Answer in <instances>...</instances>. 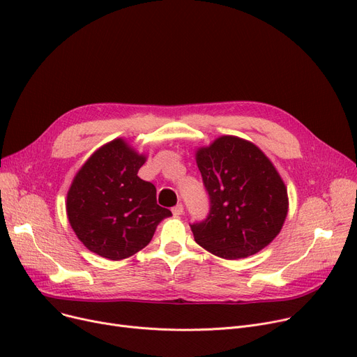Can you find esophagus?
Segmentation results:
<instances>
[{
  "mask_svg": "<svg viewBox=\"0 0 357 357\" xmlns=\"http://www.w3.org/2000/svg\"><path fill=\"white\" fill-rule=\"evenodd\" d=\"M172 213H174V215H181V214H183V206H182V204H176V206L172 208Z\"/></svg>",
  "mask_w": 357,
  "mask_h": 357,
  "instance_id": "1",
  "label": "esophagus"
}]
</instances>
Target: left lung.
Masks as SVG:
<instances>
[{
    "instance_id": "1",
    "label": "left lung",
    "mask_w": 357,
    "mask_h": 357,
    "mask_svg": "<svg viewBox=\"0 0 357 357\" xmlns=\"http://www.w3.org/2000/svg\"><path fill=\"white\" fill-rule=\"evenodd\" d=\"M197 165L210 198L208 215L191 225L198 245L217 257L239 259L257 254L280 234L287 190L255 144L223 135L197 151Z\"/></svg>"
}]
</instances>
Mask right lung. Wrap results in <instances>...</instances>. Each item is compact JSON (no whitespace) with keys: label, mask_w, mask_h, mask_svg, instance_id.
<instances>
[{"label":"right lung","mask_w":357,"mask_h":357,"mask_svg":"<svg viewBox=\"0 0 357 357\" xmlns=\"http://www.w3.org/2000/svg\"><path fill=\"white\" fill-rule=\"evenodd\" d=\"M146 162L122 138L102 146L77 172L67 194V215L89 251L118 261L151 241L165 217L156 187L138 178Z\"/></svg>","instance_id":"right-lung-1"}]
</instances>
